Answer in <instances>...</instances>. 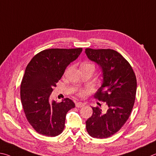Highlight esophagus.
Masks as SVG:
<instances>
[{"label": "esophagus", "instance_id": "obj_1", "mask_svg": "<svg viewBox=\"0 0 156 156\" xmlns=\"http://www.w3.org/2000/svg\"><path fill=\"white\" fill-rule=\"evenodd\" d=\"M75 105H76V108H82L84 105H85V104H84V103L82 102H77V103H76Z\"/></svg>", "mask_w": 156, "mask_h": 156}]
</instances>
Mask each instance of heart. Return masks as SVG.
<instances>
[{"instance_id":"obj_1","label":"heart","mask_w":156,"mask_h":156,"mask_svg":"<svg viewBox=\"0 0 156 156\" xmlns=\"http://www.w3.org/2000/svg\"><path fill=\"white\" fill-rule=\"evenodd\" d=\"M85 65H91V64H83V66H85Z\"/></svg>"}]
</instances>
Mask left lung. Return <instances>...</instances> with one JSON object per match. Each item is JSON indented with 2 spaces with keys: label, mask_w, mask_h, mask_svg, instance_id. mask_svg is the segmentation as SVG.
Returning <instances> with one entry per match:
<instances>
[{
  "label": "left lung",
  "mask_w": 156,
  "mask_h": 156,
  "mask_svg": "<svg viewBox=\"0 0 156 156\" xmlns=\"http://www.w3.org/2000/svg\"><path fill=\"white\" fill-rule=\"evenodd\" d=\"M85 53L101 69L102 83L94 97L108 106L106 112L92 108L86 129L92 138H106L119 131L129 119L137 88L136 75L129 62L112 49L86 48Z\"/></svg>",
  "instance_id": "1"
}]
</instances>
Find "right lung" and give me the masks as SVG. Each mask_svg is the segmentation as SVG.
<instances>
[{
	"label": "right lung",
	"instance_id": "right-lung-1",
	"mask_svg": "<svg viewBox=\"0 0 156 156\" xmlns=\"http://www.w3.org/2000/svg\"><path fill=\"white\" fill-rule=\"evenodd\" d=\"M81 51V48L47 49L27 65L20 86L21 102L29 122L40 134L53 137L64 129L66 116L75 103L68 98L57 103L50 97L66 68Z\"/></svg>",
	"mask_w": 156,
	"mask_h": 156
}]
</instances>
